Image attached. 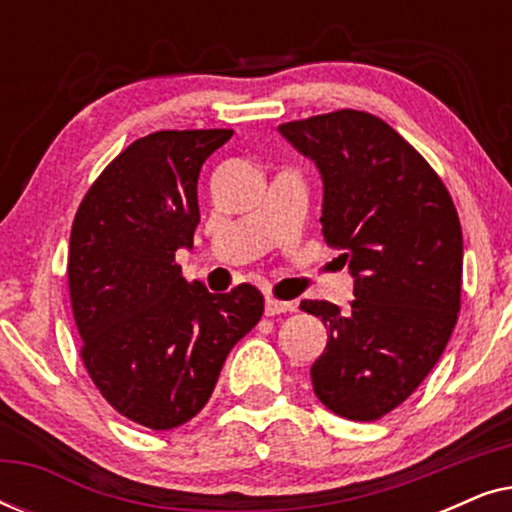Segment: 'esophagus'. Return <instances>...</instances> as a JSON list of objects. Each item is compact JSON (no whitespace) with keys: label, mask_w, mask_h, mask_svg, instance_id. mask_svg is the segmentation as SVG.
Instances as JSON below:
<instances>
[{"label":"esophagus","mask_w":512,"mask_h":512,"mask_svg":"<svg viewBox=\"0 0 512 512\" xmlns=\"http://www.w3.org/2000/svg\"><path fill=\"white\" fill-rule=\"evenodd\" d=\"M293 310H296V305L293 303H286V300H277L272 296L265 298V314H268V317H275V314H284V312H293Z\"/></svg>","instance_id":"1"}]
</instances>
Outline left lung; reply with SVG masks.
<instances>
[{
    "label": "left lung",
    "mask_w": 512,
    "mask_h": 512,
    "mask_svg": "<svg viewBox=\"0 0 512 512\" xmlns=\"http://www.w3.org/2000/svg\"><path fill=\"white\" fill-rule=\"evenodd\" d=\"M324 181L321 233L354 277L349 310L303 300L328 342L314 394L335 415L373 422L415 391L450 340L464 240L431 165L373 114L354 109L279 125Z\"/></svg>",
    "instance_id": "obj_1"
}]
</instances>
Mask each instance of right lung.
Masks as SVG:
<instances>
[{
  "label": "right lung",
  "mask_w": 512,
  "mask_h": 512,
  "mask_svg": "<svg viewBox=\"0 0 512 512\" xmlns=\"http://www.w3.org/2000/svg\"><path fill=\"white\" fill-rule=\"evenodd\" d=\"M233 130H160L104 167L69 237V296L81 359L123 417L153 431L193 419L230 349L258 324L263 296L188 284L174 251L193 249L198 177Z\"/></svg>",
  "instance_id": "obj_1"
}]
</instances>
